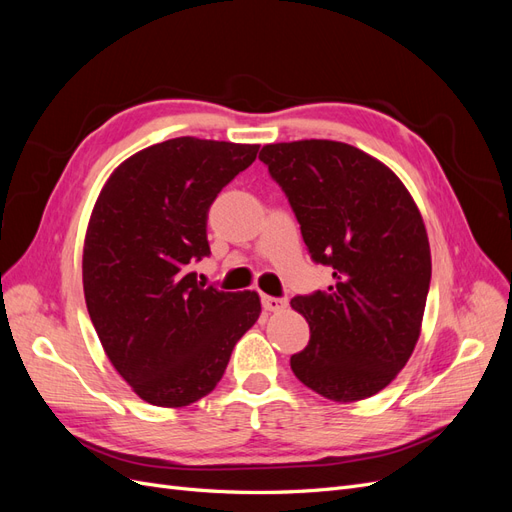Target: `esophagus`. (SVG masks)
<instances>
[{"label":"esophagus","mask_w":512,"mask_h":512,"mask_svg":"<svg viewBox=\"0 0 512 512\" xmlns=\"http://www.w3.org/2000/svg\"><path fill=\"white\" fill-rule=\"evenodd\" d=\"M286 305L288 301L282 297H269V294H262V307H265L267 312H282Z\"/></svg>","instance_id":"34e87169"}]
</instances>
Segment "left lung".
<instances>
[{
	"mask_svg": "<svg viewBox=\"0 0 512 512\" xmlns=\"http://www.w3.org/2000/svg\"><path fill=\"white\" fill-rule=\"evenodd\" d=\"M260 162L280 185L327 292L290 305L309 344L290 356L305 386L333 401L376 395L410 359L421 333L431 254L421 213L393 170L335 141L267 145Z\"/></svg>",
	"mask_w": 512,
	"mask_h": 512,
	"instance_id": "1",
	"label": "left lung"
}]
</instances>
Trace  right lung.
<instances>
[{
	"label": "right lung",
	"instance_id": "1",
	"mask_svg": "<svg viewBox=\"0 0 512 512\" xmlns=\"http://www.w3.org/2000/svg\"><path fill=\"white\" fill-rule=\"evenodd\" d=\"M258 149L170 138L123 162L91 213L87 312L113 367L147 404L181 408L211 393L260 316L256 292L205 286L192 271L211 254L209 207Z\"/></svg>",
	"mask_w": 512,
	"mask_h": 512
}]
</instances>
